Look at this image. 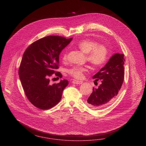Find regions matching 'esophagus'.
Here are the masks:
<instances>
[{
	"label": "esophagus",
	"mask_w": 146,
	"mask_h": 146,
	"mask_svg": "<svg viewBox=\"0 0 146 146\" xmlns=\"http://www.w3.org/2000/svg\"><path fill=\"white\" fill-rule=\"evenodd\" d=\"M72 83L74 84H82L83 83L82 81H79V80H73L72 81Z\"/></svg>",
	"instance_id": "1"
}]
</instances>
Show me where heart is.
Masks as SVG:
<instances>
[{
    "instance_id": "heart-1",
    "label": "heart",
    "mask_w": 146,
    "mask_h": 146,
    "mask_svg": "<svg viewBox=\"0 0 146 146\" xmlns=\"http://www.w3.org/2000/svg\"><path fill=\"white\" fill-rule=\"evenodd\" d=\"M76 46L82 52L87 54L88 62L94 66H101L108 60L109 54L108 48L104 44H98V42L95 40L88 38L81 40ZM67 56V50L66 49L62 54V60L64 62L66 61ZM86 71L87 68L84 67L74 66L68 69L67 72L74 78L81 79Z\"/></svg>"
}]
</instances>
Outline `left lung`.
<instances>
[{"instance_id": "8db88e82", "label": "left lung", "mask_w": 146, "mask_h": 146, "mask_svg": "<svg viewBox=\"0 0 146 146\" xmlns=\"http://www.w3.org/2000/svg\"><path fill=\"white\" fill-rule=\"evenodd\" d=\"M124 54L115 53L105 66L93 76L101 84L98 88L93 87V92L87 100L89 106L97 109L108 106L112 102L121 88L124 79Z\"/></svg>"}]
</instances>
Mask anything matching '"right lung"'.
Listing matches in <instances>:
<instances>
[{
  "instance_id": "obj_1",
  "label": "right lung",
  "mask_w": 146,
  "mask_h": 146,
  "mask_svg": "<svg viewBox=\"0 0 146 146\" xmlns=\"http://www.w3.org/2000/svg\"><path fill=\"white\" fill-rule=\"evenodd\" d=\"M72 40L59 36H46L33 42L23 53L19 75L27 98L36 108L49 109L61 100L68 80L51 85L49 77L55 73L62 78V74L56 71L59 68V56Z\"/></svg>"
}]
</instances>
